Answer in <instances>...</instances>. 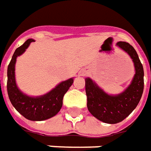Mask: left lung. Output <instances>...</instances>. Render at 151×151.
Instances as JSON below:
<instances>
[{
  "instance_id": "left-lung-1",
  "label": "left lung",
  "mask_w": 151,
  "mask_h": 151,
  "mask_svg": "<svg viewBox=\"0 0 151 151\" xmlns=\"http://www.w3.org/2000/svg\"><path fill=\"white\" fill-rule=\"evenodd\" d=\"M116 46L130 56L134 65L135 74L129 86L121 93L109 95L91 78H85L89 112L100 121L110 124L122 122L134 110L144 89V70L137 51L125 42H119Z\"/></svg>"
}]
</instances>
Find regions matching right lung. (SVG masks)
Masks as SVG:
<instances>
[{"instance_id":"right-lung-1","label":"right lung","mask_w":151,"mask_h":151,"mask_svg":"<svg viewBox=\"0 0 151 151\" xmlns=\"http://www.w3.org/2000/svg\"><path fill=\"white\" fill-rule=\"evenodd\" d=\"M33 39H28L17 48L7 68V92L9 101L18 112L31 121H43L56 115L63 105V98L73 83V78L59 83L49 92L39 96H31L18 87L15 80V64L18 56L25 52Z\"/></svg>"}]
</instances>
